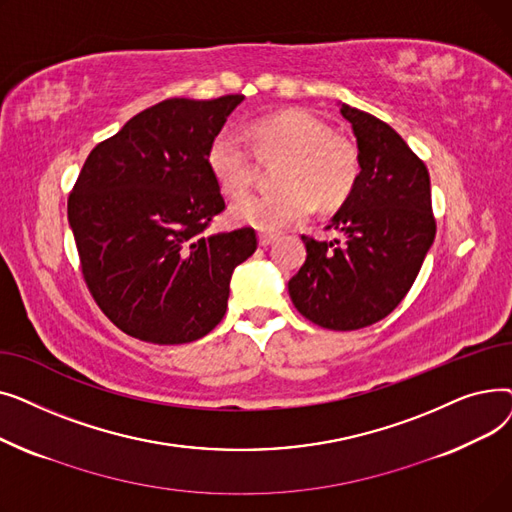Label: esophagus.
<instances>
[{
	"instance_id": "1",
	"label": "esophagus",
	"mask_w": 512,
	"mask_h": 512,
	"mask_svg": "<svg viewBox=\"0 0 512 512\" xmlns=\"http://www.w3.org/2000/svg\"><path fill=\"white\" fill-rule=\"evenodd\" d=\"M276 234H270V232H261L259 234V245L261 247H270V245H274V242H276Z\"/></svg>"
}]
</instances>
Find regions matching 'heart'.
I'll list each match as a JSON object with an SVG mask.
<instances>
[{"mask_svg": "<svg viewBox=\"0 0 512 512\" xmlns=\"http://www.w3.org/2000/svg\"><path fill=\"white\" fill-rule=\"evenodd\" d=\"M255 151L261 157H286L280 170V193L251 195L232 205L236 224L278 232L307 220L317 201L336 207L348 199L359 178L357 147L334 134L315 114L290 107L259 118L251 126ZM207 164L230 197L249 191L255 176V153L240 132L224 128L209 143Z\"/></svg>", "mask_w": 512, "mask_h": 512, "instance_id": "obj_1", "label": "heart"}]
</instances>
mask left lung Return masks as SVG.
I'll list each match as a JSON object with an SVG mask.
<instances>
[{"instance_id":"8db88e82","label":"left lung","mask_w":512,"mask_h":512,"mask_svg":"<svg viewBox=\"0 0 512 512\" xmlns=\"http://www.w3.org/2000/svg\"><path fill=\"white\" fill-rule=\"evenodd\" d=\"M357 137L361 172L328 230L340 240L303 236L307 259L288 282L297 311L313 324L367 328L407 297L436 236L432 188L423 161L386 122L340 103Z\"/></svg>"}]
</instances>
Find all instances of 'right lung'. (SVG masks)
Here are the masks:
<instances>
[{"instance_id":"obj_1","label":"right lung","mask_w":512,"mask_h":512,"mask_svg":"<svg viewBox=\"0 0 512 512\" xmlns=\"http://www.w3.org/2000/svg\"><path fill=\"white\" fill-rule=\"evenodd\" d=\"M245 95L161 101L87 157L68 197L85 282L124 334L184 344L220 324L253 228L205 234L226 203L207 151Z\"/></svg>"}]
</instances>
